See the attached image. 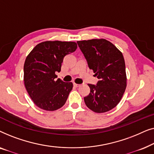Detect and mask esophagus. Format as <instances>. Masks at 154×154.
Listing matches in <instances>:
<instances>
[{"instance_id": "obj_1", "label": "esophagus", "mask_w": 154, "mask_h": 154, "mask_svg": "<svg viewBox=\"0 0 154 154\" xmlns=\"http://www.w3.org/2000/svg\"><path fill=\"white\" fill-rule=\"evenodd\" d=\"M73 86H74V87H75V88H78V87H79L80 85H79V84H77V83H73Z\"/></svg>"}]
</instances>
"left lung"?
<instances>
[{"mask_svg": "<svg viewBox=\"0 0 154 154\" xmlns=\"http://www.w3.org/2000/svg\"><path fill=\"white\" fill-rule=\"evenodd\" d=\"M78 45L99 81L88 84L90 92L84 97L88 108L104 113L114 108L121 101L127 85L125 60L121 52L105 39L77 41Z\"/></svg>", "mask_w": 154, "mask_h": 154, "instance_id": "8db88e82", "label": "left lung"}]
</instances>
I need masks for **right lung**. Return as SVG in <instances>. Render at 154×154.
Here are the masks:
<instances>
[{
    "instance_id": "obj_1",
    "label": "right lung",
    "mask_w": 154,
    "mask_h": 154,
    "mask_svg": "<svg viewBox=\"0 0 154 154\" xmlns=\"http://www.w3.org/2000/svg\"><path fill=\"white\" fill-rule=\"evenodd\" d=\"M75 42L45 41L33 48L24 65L26 89L38 107L45 111H55L66 102L73 83H66L55 72H60L66 54L75 51Z\"/></svg>"
}]
</instances>
